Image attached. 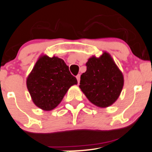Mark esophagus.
<instances>
[{
    "label": "esophagus",
    "instance_id": "obj_1",
    "mask_svg": "<svg viewBox=\"0 0 152 152\" xmlns=\"http://www.w3.org/2000/svg\"><path fill=\"white\" fill-rule=\"evenodd\" d=\"M76 78H77V80L78 83H80V75H77L76 76Z\"/></svg>",
    "mask_w": 152,
    "mask_h": 152
}]
</instances>
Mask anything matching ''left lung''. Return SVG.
<instances>
[{"label": "left lung", "instance_id": "obj_1", "mask_svg": "<svg viewBox=\"0 0 152 152\" xmlns=\"http://www.w3.org/2000/svg\"><path fill=\"white\" fill-rule=\"evenodd\" d=\"M86 71L80 76L79 87L95 106L106 108L121 94L124 80L111 55L104 52L99 58L92 56L86 64Z\"/></svg>", "mask_w": 152, "mask_h": 152}]
</instances>
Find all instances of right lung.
Wrapping results in <instances>:
<instances>
[{
	"instance_id": "add662e5",
	"label": "right lung",
	"mask_w": 152,
	"mask_h": 152,
	"mask_svg": "<svg viewBox=\"0 0 152 152\" xmlns=\"http://www.w3.org/2000/svg\"><path fill=\"white\" fill-rule=\"evenodd\" d=\"M77 83L69 66L58 57L39 58L26 79V86L33 103L44 111L55 109L69 88Z\"/></svg>"
}]
</instances>
